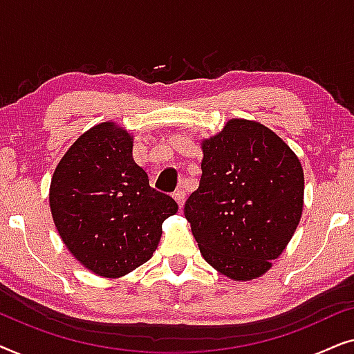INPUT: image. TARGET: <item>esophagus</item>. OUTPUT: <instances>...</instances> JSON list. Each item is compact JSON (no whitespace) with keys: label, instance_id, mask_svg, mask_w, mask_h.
Wrapping results in <instances>:
<instances>
[{"label":"esophagus","instance_id":"obj_1","mask_svg":"<svg viewBox=\"0 0 354 354\" xmlns=\"http://www.w3.org/2000/svg\"><path fill=\"white\" fill-rule=\"evenodd\" d=\"M174 198H176L178 207H182L183 203H185V192H183L182 188H178V190L174 193Z\"/></svg>","mask_w":354,"mask_h":354}]
</instances>
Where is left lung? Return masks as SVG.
<instances>
[{
  "label": "left lung",
  "instance_id": "1",
  "mask_svg": "<svg viewBox=\"0 0 354 354\" xmlns=\"http://www.w3.org/2000/svg\"><path fill=\"white\" fill-rule=\"evenodd\" d=\"M304 177L295 153L263 124L232 119L203 142L200 187L185 217L212 268L234 280L263 275L292 239Z\"/></svg>",
  "mask_w": 354,
  "mask_h": 354
}]
</instances>
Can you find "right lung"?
<instances>
[{"instance_id":"add662e5","label":"right lung","mask_w":354,"mask_h":354,"mask_svg":"<svg viewBox=\"0 0 354 354\" xmlns=\"http://www.w3.org/2000/svg\"><path fill=\"white\" fill-rule=\"evenodd\" d=\"M132 137L113 122L91 127L72 145L51 178L50 206L62 241L103 277H120L151 258L172 196L149 185L133 161Z\"/></svg>"}]
</instances>
